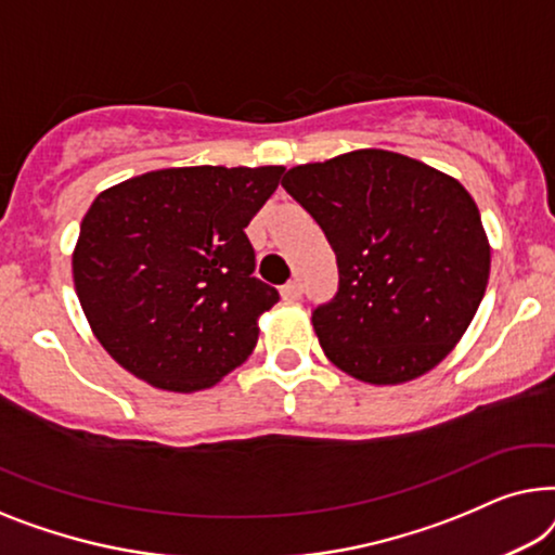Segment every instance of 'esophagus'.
<instances>
[{
    "mask_svg": "<svg viewBox=\"0 0 555 555\" xmlns=\"http://www.w3.org/2000/svg\"><path fill=\"white\" fill-rule=\"evenodd\" d=\"M299 296H301L299 281H286V284L281 286V299H284V301H296Z\"/></svg>",
    "mask_w": 555,
    "mask_h": 555,
    "instance_id": "34e87169",
    "label": "esophagus"
}]
</instances>
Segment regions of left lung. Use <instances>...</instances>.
I'll return each mask as SVG.
<instances>
[{
    "mask_svg": "<svg viewBox=\"0 0 555 555\" xmlns=\"http://www.w3.org/2000/svg\"><path fill=\"white\" fill-rule=\"evenodd\" d=\"M281 185L337 254L339 294L311 314L330 362L377 387L435 370L463 339L490 276L486 229L463 183L362 147L288 168Z\"/></svg>",
    "mask_w": 555,
    "mask_h": 555,
    "instance_id": "1",
    "label": "left lung"
}]
</instances>
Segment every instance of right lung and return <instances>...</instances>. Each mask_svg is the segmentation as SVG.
<instances>
[{
    "label": "right lung",
    "mask_w": 555,
    "mask_h": 555,
    "mask_svg": "<svg viewBox=\"0 0 555 555\" xmlns=\"http://www.w3.org/2000/svg\"><path fill=\"white\" fill-rule=\"evenodd\" d=\"M281 173L163 168L92 201L73 251L75 292L122 370L168 392H198L246 362L279 292L254 276L244 229Z\"/></svg>",
    "instance_id": "1"
}]
</instances>
